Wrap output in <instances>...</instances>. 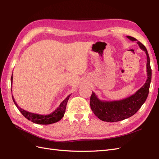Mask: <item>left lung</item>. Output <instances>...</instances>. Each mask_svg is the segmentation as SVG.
<instances>
[{"instance_id":"obj_1","label":"left lung","mask_w":159,"mask_h":159,"mask_svg":"<svg viewBox=\"0 0 159 159\" xmlns=\"http://www.w3.org/2000/svg\"><path fill=\"white\" fill-rule=\"evenodd\" d=\"M127 38L133 42L137 41V39L130 36H127ZM137 43L146 54L148 79L143 86L141 87L135 93L123 100L115 101L101 100L98 98L96 93L92 92L90 98L91 109L96 116L104 121L115 122L133 116L137 112L147 99L152 79L150 57L145 46L140 42H137Z\"/></svg>"}]
</instances>
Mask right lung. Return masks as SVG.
<instances>
[{
	"instance_id": "add662e5",
	"label": "right lung",
	"mask_w": 159,
	"mask_h": 159,
	"mask_svg": "<svg viewBox=\"0 0 159 159\" xmlns=\"http://www.w3.org/2000/svg\"><path fill=\"white\" fill-rule=\"evenodd\" d=\"M12 82H13V74L11 77V86H12ZM70 96L71 94L70 95L67 96L66 98L59 104V106L57 107L52 113L48 115H39L37 113L28 112V111L22 109V108H20L18 105V104L16 102L14 98H13V96H12V98H13V102H14V104H16V106L17 107V108H18V110L27 120L31 121L33 123H35L38 124H51L59 121V120H61V118L63 117L64 114H65V112H66L67 101H68Z\"/></svg>"
}]
</instances>
